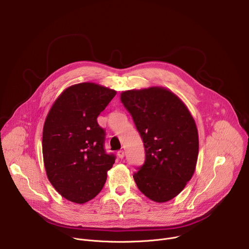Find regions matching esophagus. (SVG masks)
<instances>
[{"instance_id":"34e87169","label":"esophagus","mask_w":249,"mask_h":249,"mask_svg":"<svg viewBox=\"0 0 249 249\" xmlns=\"http://www.w3.org/2000/svg\"><path fill=\"white\" fill-rule=\"evenodd\" d=\"M117 155H118L119 158L122 159V158H124V155H125V154H124V151H123V150H119V151L117 152Z\"/></svg>"}]
</instances>
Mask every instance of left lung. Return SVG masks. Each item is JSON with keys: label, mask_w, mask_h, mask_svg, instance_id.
<instances>
[{"label": "left lung", "mask_w": 249, "mask_h": 249, "mask_svg": "<svg viewBox=\"0 0 249 249\" xmlns=\"http://www.w3.org/2000/svg\"><path fill=\"white\" fill-rule=\"evenodd\" d=\"M120 100L145 148V162L133 175L137 187L150 200L167 202L184 189L196 168L199 139L194 118L164 87L127 90Z\"/></svg>", "instance_id": "1"}]
</instances>
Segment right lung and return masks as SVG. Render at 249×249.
I'll list each match as a JSON object with an SVG mask.
<instances>
[{
    "label": "right lung",
    "mask_w": 249,
    "mask_h": 249,
    "mask_svg": "<svg viewBox=\"0 0 249 249\" xmlns=\"http://www.w3.org/2000/svg\"><path fill=\"white\" fill-rule=\"evenodd\" d=\"M116 93L96 83H79L66 88L47 115L42 139L46 174L71 202L83 204L97 196L115 163L105 153V132L97 117Z\"/></svg>",
    "instance_id": "1"
}]
</instances>
